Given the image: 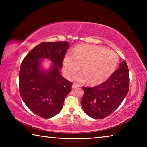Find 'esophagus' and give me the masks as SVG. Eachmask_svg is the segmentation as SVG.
I'll use <instances>...</instances> for the list:
<instances>
[{
	"mask_svg": "<svg viewBox=\"0 0 147 147\" xmlns=\"http://www.w3.org/2000/svg\"><path fill=\"white\" fill-rule=\"evenodd\" d=\"M79 86H80L78 85V84H77L76 83H73V86H72V88L74 89V88H77V87H79Z\"/></svg>",
	"mask_w": 147,
	"mask_h": 147,
	"instance_id": "1",
	"label": "esophagus"
}]
</instances>
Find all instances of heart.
I'll list each match as a JSON object with an SVG mask.
<instances>
[{"mask_svg": "<svg viewBox=\"0 0 147 147\" xmlns=\"http://www.w3.org/2000/svg\"><path fill=\"white\" fill-rule=\"evenodd\" d=\"M119 57L115 52L93 45H79L68 53L63 61V70L69 78L80 71L83 65L84 73L76 77L79 82L89 80L91 84H98L106 80L117 67Z\"/></svg>", "mask_w": 147, "mask_h": 147, "instance_id": "heart-1", "label": "heart"}]
</instances>
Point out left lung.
<instances>
[{"instance_id":"obj_1","label":"left lung","mask_w":147,"mask_h":147,"mask_svg":"<svg viewBox=\"0 0 147 147\" xmlns=\"http://www.w3.org/2000/svg\"><path fill=\"white\" fill-rule=\"evenodd\" d=\"M130 86L127 63L123 61L119 68L100 85L83 87L81 105L84 112L96 119H104L112 113L123 101Z\"/></svg>"}]
</instances>
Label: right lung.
<instances>
[{"label": "right lung", "mask_w": 147, "mask_h": 147, "mask_svg": "<svg viewBox=\"0 0 147 147\" xmlns=\"http://www.w3.org/2000/svg\"><path fill=\"white\" fill-rule=\"evenodd\" d=\"M69 47L67 41L43 42L32 49L21 63L19 74L20 95L26 106L41 117L49 119L59 113L72 89V82L63 78L59 71ZM41 58L53 61L51 70L40 71Z\"/></svg>", "instance_id": "1"}]
</instances>
